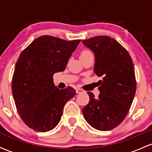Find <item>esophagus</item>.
I'll use <instances>...</instances> for the list:
<instances>
[{
  "label": "esophagus",
  "instance_id": "34e87169",
  "mask_svg": "<svg viewBox=\"0 0 152 152\" xmlns=\"http://www.w3.org/2000/svg\"><path fill=\"white\" fill-rule=\"evenodd\" d=\"M76 91L77 94H81V93H83V92H84V91H83V89H81V88H76Z\"/></svg>",
  "mask_w": 152,
  "mask_h": 152
}]
</instances>
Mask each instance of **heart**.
I'll return each instance as SVG.
<instances>
[{"mask_svg":"<svg viewBox=\"0 0 152 152\" xmlns=\"http://www.w3.org/2000/svg\"><path fill=\"white\" fill-rule=\"evenodd\" d=\"M91 53V52L90 51H88V50H83V51L81 53V56L86 55V54H88V53Z\"/></svg>","mask_w":152,"mask_h":152,"instance_id":"heart-1","label":"heart"}]
</instances>
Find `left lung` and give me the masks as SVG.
Returning <instances> with one entry per match:
<instances>
[{
  "label": "left lung",
  "mask_w": 152,
  "mask_h": 152,
  "mask_svg": "<svg viewBox=\"0 0 152 152\" xmlns=\"http://www.w3.org/2000/svg\"><path fill=\"white\" fill-rule=\"evenodd\" d=\"M94 53V73L102 77L98 98L88 92L89 102L82 109L93 128L109 131L123 121L136 92L134 64L129 53L114 38L98 36L82 41Z\"/></svg>",
  "instance_id": "left-lung-1"
}]
</instances>
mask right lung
<instances>
[{"label": "right lung", "mask_w": 152, "mask_h": 152, "mask_svg": "<svg viewBox=\"0 0 152 152\" xmlns=\"http://www.w3.org/2000/svg\"><path fill=\"white\" fill-rule=\"evenodd\" d=\"M80 41L42 36L19 56L12 80V93L22 120L34 131L46 132L55 128L65 104L76 94L72 87L57 88L53 76L65 70Z\"/></svg>", "instance_id": "obj_1"}]
</instances>
